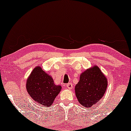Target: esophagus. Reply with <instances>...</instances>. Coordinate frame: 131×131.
<instances>
[{
  "mask_svg": "<svg viewBox=\"0 0 131 131\" xmlns=\"http://www.w3.org/2000/svg\"><path fill=\"white\" fill-rule=\"evenodd\" d=\"M67 88L68 89H69V90H71V89L73 88V84H72V83H68V84H67Z\"/></svg>",
  "mask_w": 131,
  "mask_h": 131,
  "instance_id": "1",
  "label": "esophagus"
}]
</instances>
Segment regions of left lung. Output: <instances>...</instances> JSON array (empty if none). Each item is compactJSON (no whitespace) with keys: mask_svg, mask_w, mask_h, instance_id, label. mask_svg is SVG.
I'll return each instance as SVG.
<instances>
[{"mask_svg":"<svg viewBox=\"0 0 131 131\" xmlns=\"http://www.w3.org/2000/svg\"><path fill=\"white\" fill-rule=\"evenodd\" d=\"M107 80L97 66H93L82 73L74 88L79 103L85 107H92L105 94Z\"/></svg>","mask_w":131,"mask_h":131,"instance_id":"1","label":"left lung"}]
</instances>
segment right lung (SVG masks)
I'll return each mask as SVG.
<instances>
[{"label": "right lung", "instance_id": "add662e5", "mask_svg": "<svg viewBox=\"0 0 131 131\" xmlns=\"http://www.w3.org/2000/svg\"><path fill=\"white\" fill-rule=\"evenodd\" d=\"M26 89L35 102L45 107H50L61 91V86L55 85L52 77L37 66L27 79Z\"/></svg>", "mask_w": 131, "mask_h": 131}]
</instances>
